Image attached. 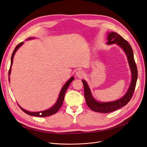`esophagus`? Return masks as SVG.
<instances>
[{
  "mask_svg": "<svg viewBox=\"0 0 147 147\" xmlns=\"http://www.w3.org/2000/svg\"><path fill=\"white\" fill-rule=\"evenodd\" d=\"M76 74H77V76L79 77V78H82V77L84 76V73L82 71L79 70V71H78V72L76 73Z\"/></svg>",
  "mask_w": 147,
  "mask_h": 147,
  "instance_id": "1",
  "label": "esophagus"
}]
</instances>
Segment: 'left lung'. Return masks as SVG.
I'll list each match as a JSON object with an SVG mask.
<instances>
[{
	"mask_svg": "<svg viewBox=\"0 0 147 147\" xmlns=\"http://www.w3.org/2000/svg\"><path fill=\"white\" fill-rule=\"evenodd\" d=\"M107 38L109 40L107 42L108 45L117 43L126 52L131 72H132V78L130 87L125 96L117 101L110 102H99L95 101L92 95L87 83L84 80H82L84 86V98H85L87 105L92 111L102 113H111L126 105L130 101L133 96L138 79V69L134 59V52L128 42L115 32L110 33L108 35Z\"/></svg>",
	"mask_w": 147,
	"mask_h": 147,
	"instance_id": "8db88e82",
	"label": "left lung"
}]
</instances>
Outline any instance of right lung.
Here are the masks:
<instances>
[{
	"instance_id": "obj_1",
	"label": "right lung",
	"mask_w": 147,
	"mask_h": 147,
	"mask_svg": "<svg viewBox=\"0 0 147 147\" xmlns=\"http://www.w3.org/2000/svg\"><path fill=\"white\" fill-rule=\"evenodd\" d=\"M30 38H29L28 39H30ZM23 44V42H21L20 43H19L16 47H15L14 51H13V53L12 54V57H11V66H10V68H9V76L10 75V73H11V65L12 64V62H13V56H14V54L15 53V52L17 51V50L20 47V46ZM74 77H72L70 79H69L67 83L64 84V86L62 88L61 92H60V94H59V96L58 98V99L57 102H56V104L54 105L51 109L48 110H45L43 111H40V112H30L28 111L25 110L24 109H22V108L19 106L20 107V109L24 111V113H26V114L30 115H32V116H37V117H48V116H50V115H52L54 114H55L61 107L62 105H63V101H64V96H65V92L67 90L68 86L70 83L72 82V81L74 80Z\"/></svg>"
}]
</instances>
